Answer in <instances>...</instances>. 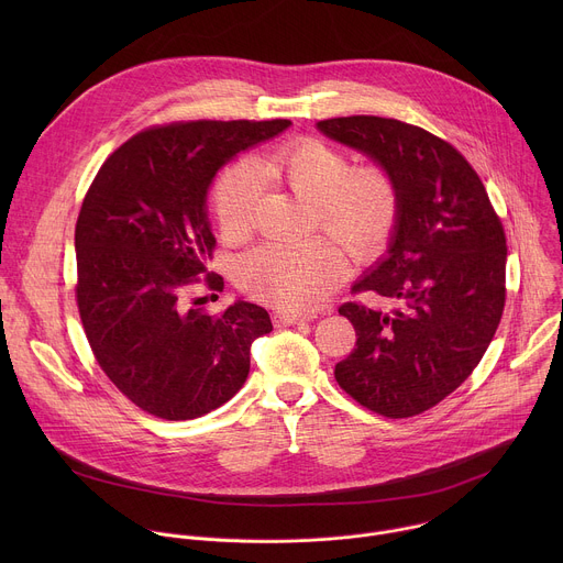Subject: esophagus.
<instances>
[{
	"mask_svg": "<svg viewBox=\"0 0 563 563\" xmlns=\"http://www.w3.org/2000/svg\"><path fill=\"white\" fill-rule=\"evenodd\" d=\"M311 316H300V313H289V311H274L272 313V320H274V325L276 328H289V325H302V323H307Z\"/></svg>",
	"mask_w": 563,
	"mask_h": 563,
	"instance_id": "34e87169",
	"label": "esophagus"
}]
</instances>
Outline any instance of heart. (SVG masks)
Listing matches in <instances>:
<instances>
[{
    "label": "heart",
    "instance_id": "1",
    "mask_svg": "<svg viewBox=\"0 0 563 563\" xmlns=\"http://www.w3.org/2000/svg\"><path fill=\"white\" fill-rule=\"evenodd\" d=\"M272 178L316 207V216L358 261L376 256L389 240L400 196L385 167H352L350 157L316 137H298L276 146L261 165L238 159L216 180L211 205L222 238L243 240L252 233L263 194ZM347 258L330 238L305 243H267L235 265V283L250 298L302 313L323 302L345 278Z\"/></svg>",
    "mask_w": 563,
    "mask_h": 563
}]
</instances>
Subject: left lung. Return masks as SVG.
Segmentation results:
<instances>
[{
  "label": "left lung",
  "instance_id": "left-lung-1",
  "mask_svg": "<svg viewBox=\"0 0 563 563\" xmlns=\"http://www.w3.org/2000/svg\"><path fill=\"white\" fill-rule=\"evenodd\" d=\"M318 129L385 167L400 196L387 256L352 287L391 307H339L356 347L336 363V383L380 417H417L452 394L495 339L506 305L504 224L467 159L430 131L376 115Z\"/></svg>",
  "mask_w": 563,
  "mask_h": 563
}]
</instances>
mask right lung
Here are the masks:
<instances>
[{"instance_id":"right-lung-1","label":"right lung","mask_w":563,"mask_h":563,"mask_svg":"<svg viewBox=\"0 0 563 563\" xmlns=\"http://www.w3.org/2000/svg\"><path fill=\"white\" fill-rule=\"evenodd\" d=\"M289 120H189L151 126L118 146L91 183L75 224V298L93 356L140 410L198 419L243 387L252 343L269 313L238 300L209 316L187 300L205 278L216 238L207 191L235 153Z\"/></svg>"}]
</instances>
